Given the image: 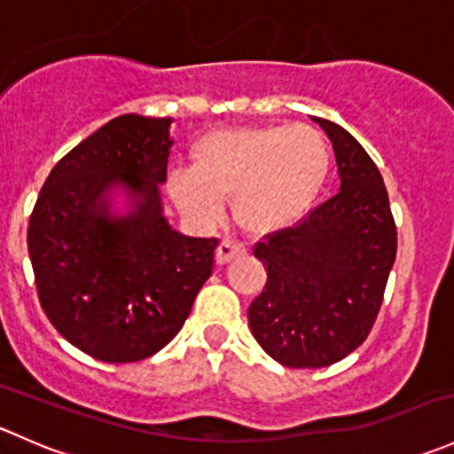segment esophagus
I'll list each match as a JSON object with an SVG mask.
<instances>
[{"label":"esophagus","instance_id":"1","mask_svg":"<svg viewBox=\"0 0 454 454\" xmlns=\"http://www.w3.org/2000/svg\"><path fill=\"white\" fill-rule=\"evenodd\" d=\"M246 254V248L241 244H237V241L232 239H222L217 246V254H215V259H217L219 265L228 263V261H232L235 256H241Z\"/></svg>","mask_w":454,"mask_h":454}]
</instances>
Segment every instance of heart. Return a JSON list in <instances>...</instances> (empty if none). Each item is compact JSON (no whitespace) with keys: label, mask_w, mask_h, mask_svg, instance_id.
Listing matches in <instances>:
<instances>
[{"label":"heart","mask_w":454,"mask_h":454,"mask_svg":"<svg viewBox=\"0 0 454 454\" xmlns=\"http://www.w3.org/2000/svg\"><path fill=\"white\" fill-rule=\"evenodd\" d=\"M193 168L168 173L167 191L198 226L222 219L226 200L246 232L274 235L299 223L332 168L327 138L309 125L217 129L191 149Z\"/></svg>","instance_id":"1"}]
</instances>
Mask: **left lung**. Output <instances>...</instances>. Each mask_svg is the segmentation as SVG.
Masks as SVG:
<instances>
[{
	"instance_id": "left-lung-1",
	"label": "left lung",
	"mask_w": 454,
	"mask_h": 454,
	"mask_svg": "<svg viewBox=\"0 0 454 454\" xmlns=\"http://www.w3.org/2000/svg\"><path fill=\"white\" fill-rule=\"evenodd\" d=\"M312 121L332 140L340 191L301 223L254 246L268 281L248 308L256 342L292 369L329 367L367 340L397 253L375 162L340 125Z\"/></svg>"
}]
</instances>
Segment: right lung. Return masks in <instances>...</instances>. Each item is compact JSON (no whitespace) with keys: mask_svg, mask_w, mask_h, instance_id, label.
<instances>
[{"mask_svg":"<svg viewBox=\"0 0 454 454\" xmlns=\"http://www.w3.org/2000/svg\"><path fill=\"white\" fill-rule=\"evenodd\" d=\"M171 118L125 114L50 171L28 223L36 294L59 333L103 363H138L173 340L213 272L217 239L168 226ZM122 188L130 210H111Z\"/></svg>","mask_w":454,"mask_h":454,"instance_id":"right-lung-1","label":"right lung"}]
</instances>
